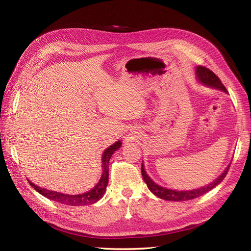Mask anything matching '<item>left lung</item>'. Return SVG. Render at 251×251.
<instances>
[{"label": "left lung", "instance_id": "8db88e82", "mask_svg": "<svg viewBox=\"0 0 251 251\" xmlns=\"http://www.w3.org/2000/svg\"><path fill=\"white\" fill-rule=\"evenodd\" d=\"M196 73L197 76H198V79L203 82L204 85H207L209 87L216 88V89H220L222 91H226V88L223 86V83L220 80V78L217 76V75L212 72L211 70H209L208 68L203 67V66H198L196 69ZM229 166H227V169L224 171V173L220 176L219 178H217L214 182H211L210 184L203 186L201 188H197V189H193V191H173V189H168L157 185L156 183H154V181H151L150 179V177L147 175L146 171H144L143 164L141 165V174H142V178L146 182L148 187L150 191L153 193L155 196L159 197L163 200H168V201H188L192 199H196L198 197L206 194L207 192L211 191L212 188L216 187L220 182H221L225 176L227 175V172L229 170Z\"/></svg>", "mask_w": 251, "mask_h": 251}]
</instances>
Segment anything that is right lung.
I'll return each mask as SVG.
<instances>
[{
    "instance_id": "right-lung-1",
    "label": "right lung",
    "mask_w": 251,
    "mask_h": 251,
    "mask_svg": "<svg viewBox=\"0 0 251 251\" xmlns=\"http://www.w3.org/2000/svg\"><path fill=\"white\" fill-rule=\"evenodd\" d=\"M121 146V142L117 141L113 144V146L109 147L107 150L104 151V153L102 155V165H103V173L102 176L98 182L97 185L91 189L90 192L81 194V195H66V194H60L57 192H53V191H47V189H44L42 187L36 186L33 184L32 182L29 181L30 185H31L35 191L39 192L41 195H43L46 198L59 202L62 204L66 205H71V206H81V205H90L97 202L100 198H102V196L105 192V188H107L108 185V181H109V161L110 158L112 157L113 153L116 150H118Z\"/></svg>"
}]
</instances>
